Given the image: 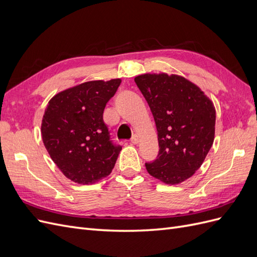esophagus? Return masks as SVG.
I'll return each mask as SVG.
<instances>
[{
  "label": "esophagus",
  "instance_id": "1",
  "mask_svg": "<svg viewBox=\"0 0 257 257\" xmlns=\"http://www.w3.org/2000/svg\"><path fill=\"white\" fill-rule=\"evenodd\" d=\"M139 141H141V137H139L137 134H135V135H133V137H132L131 143L133 145H137L139 143Z\"/></svg>",
  "mask_w": 257,
  "mask_h": 257
}]
</instances>
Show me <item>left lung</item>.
Wrapping results in <instances>:
<instances>
[{"label": "left lung", "instance_id": "left-lung-1", "mask_svg": "<svg viewBox=\"0 0 257 257\" xmlns=\"http://www.w3.org/2000/svg\"><path fill=\"white\" fill-rule=\"evenodd\" d=\"M135 82L149 104L158 130L159 155L146 168L166 184L195 174L212 147L215 108L204 91L182 76L143 74Z\"/></svg>", "mask_w": 257, "mask_h": 257}]
</instances>
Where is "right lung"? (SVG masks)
Listing matches in <instances>:
<instances>
[{
    "label": "right lung",
    "instance_id": "right-lung-1",
    "mask_svg": "<svg viewBox=\"0 0 257 257\" xmlns=\"http://www.w3.org/2000/svg\"><path fill=\"white\" fill-rule=\"evenodd\" d=\"M121 79L85 81L54 95L45 109L42 138L50 158L69 180L92 184L110 175L122 149L103 120Z\"/></svg>",
    "mask_w": 257,
    "mask_h": 257
}]
</instances>
